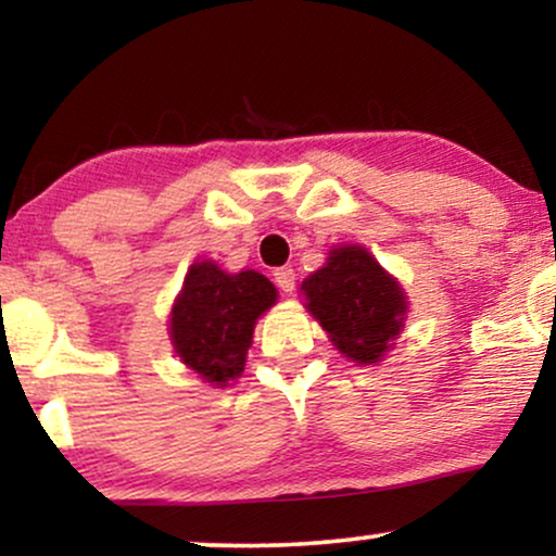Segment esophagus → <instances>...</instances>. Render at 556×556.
Returning a JSON list of instances; mask_svg holds the SVG:
<instances>
[{"label":"esophagus","mask_w":556,"mask_h":556,"mask_svg":"<svg viewBox=\"0 0 556 556\" xmlns=\"http://www.w3.org/2000/svg\"><path fill=\"white\" fill-rule=\"evenodd\" d=\"M294 279H298V274H294V269H290V266H282V269L274 271V282H277L279 290L287 294L294 292Z\"/></svg>","instance_id":"1"}]
</instances>
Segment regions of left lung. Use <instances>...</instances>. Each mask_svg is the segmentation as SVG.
Returning <instances> with one entry per match:
<instances>
[{"label":"left lung","mask_w":556,"mask_h":556,"mask_svg":"<svg viewBox=\"0 0 556 556\" xmlns=\"http://www.w3.org/2000/svg\"><path fill=\"white\" fill-rule=\"evenodd\" d=\"M300 294L328 341L356 364L384 359L410 307L397 277L359 243L330 245L326 264L300 285Z\"/></svg>","instance_id":"left-lung-1"}]
</instances>
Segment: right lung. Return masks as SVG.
Here are the masks:
<instances>
[{"label":"right lung","mask_w":556,"mask_h":556,"mask_svg":"<svg viewBox=\"0 0 556 556\" xmlns=\"http://www.w3.org/2000/svg\"><path fill=\"white\" fill-rule=\"evenodd\" d=\"M277 298V287L254 269L230 274L213 258L194 262L168 313V339L179 362L202 382L228 388L243 375L256 320Z\"/></svg>","instance_id":"right-lung-1"}]
</instances>
